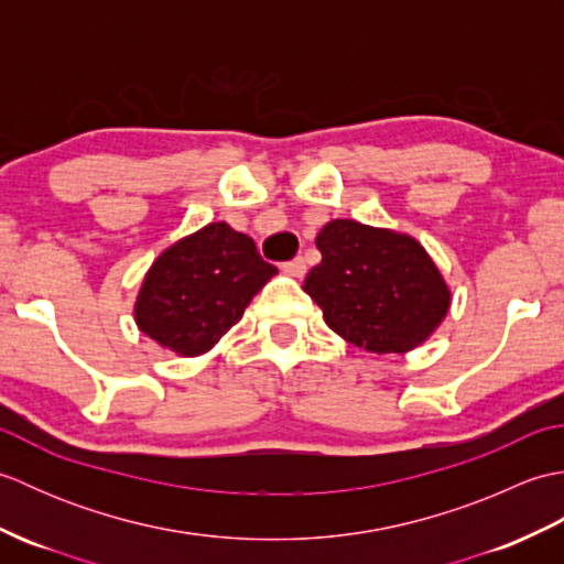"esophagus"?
Instances as JSON below:
<instances>
[{"mask_svg": "<svg viewBox=\"0 0 564 564\" xmlns=\"http://www.w3.org/2000/svg\"><path fill=\"white\" fill-rule=\"evenodd\" d=\"M281 269H283L285 273H289V275H295V279H303L305 271H307L303 257H295V259H291V261H285Z\"/></svg>", "mask_w": 564, "mask_h": 564, "instance_id": "34e87169", "label": "esophagus"}]
</instances>
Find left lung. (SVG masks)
<instances>
[{
	"mask_svg": "<svg viewBox=\"0 0 564 564\" xmlns=\"http://www.w3.org/2000/svg\"><path fill=\"white\" fill-rule=\"evenodd\" d=\"M303 291L327 325L370 354H404L446 317L448 285L416 239L356 220H332Z\"/></svg>",
	"mask_w": 564,
	"mask_h": 564,
	"instance_id": "8db88e82",
	"label": "left lung"
}]
</instances>
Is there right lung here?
<instances>
[{"label":"right lung","mask_w":564,"mask_h":564,"mask_svg":"<svg viewBox=\"0 0 564 564\" xmlns=\"http://www.w3.org/2000/svg\"><path fill=\"white\" fill-rule=\"evenodd\" d=\"M275 267L254 239L210 223L154 259L135 303L138 327L182 356L208 351L245 315Z\"/></svg>","instance_id":"obj_1"}]
</instances>
